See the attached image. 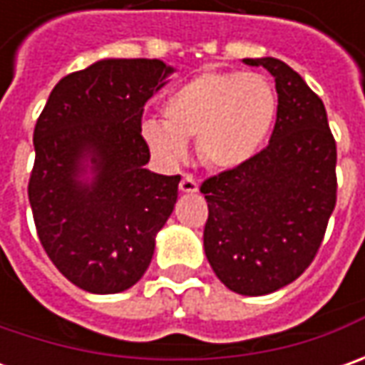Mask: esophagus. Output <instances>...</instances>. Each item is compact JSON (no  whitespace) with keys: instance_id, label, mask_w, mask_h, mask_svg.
<instances>
[{"instance_id":"1","label":"esophagus","mask_w":365,"mask_h":365,"mask_svg":"<svg viewBox=\"0 0 365 365\" xmlns=\"http://www.w3.org/2000/svg\"><path fill=\"white\" fill-rule=\"evenodd\" d=\"M178 187H180L182 192H197V190H199V182H197V178L192 175H182Z\"/></svg>"}]
</instances>
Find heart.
<instances>
[{"label":"heart","instance_id":"obj_1","mask_svg":"<svg viewBox=\"0 0 365 365\" xmlns=\"http://www.w3.org/2000/svg\"><path fill=\"white\" fill-rule=\"evenodd\" d=\"M272 83L256 73L209 71L190 78L162 103V120H146L142 135L162 160L187 154V140L213 168H237L258 154L276 120Z\"/></svg>","mask_w":365,"mask_h":365}]
</instances>
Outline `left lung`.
<instances>
[{"instance_id": "1", "label": "left lung", "mask_w": 365, "mask_h": 365, "mask_svg": "<svg viewBox=\"0 0 365 365\" xmlns=\"http://www.w3.org/2000/svg\"><path fill=\"white\" fill-rule=\"evenodd\" d=\"M276 81L278 109L268 146L201 185L209 217L207 259L225 287L270 294L315 259L337 201V146L321 97L278 58H245Z\"/></svg>"}]
</instances>
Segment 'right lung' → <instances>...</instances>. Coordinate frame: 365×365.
Returning <instances> with one entry per match:
<instances>
[{
  "instance_id": "add662e5",
  "label": "right lung",
  "mask_w": 365,
  "mask_h": 365,
  "mask_svg": "<svg viewBox=\"0 0 365 365\" xmlns=\"http://www.w3.org/2000/svg\"><path fill=\"white\" fill-rule=\"evenodd\" d=\"M173 73L158 58H109L63 77L34 128L28 182L36 233L75 287L113 294L150 266L180 176L150 173L146 101ZM92 162L93 180L78 181Z\"/></svg>"
}]
</instances>
